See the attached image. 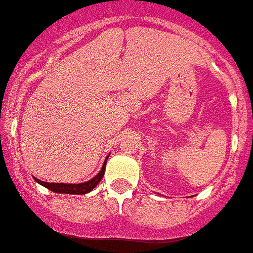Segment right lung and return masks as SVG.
Returning <instances> with one entry per match:
<instances>
[{
  "mask_svg": "<svg viewBox=\"0 0 253 253\" xmlns=\"http://www.w3.org/2000/svg\"><path fill=\"white\" fill-rule=\"evenodd\" d=\"M108 156L104 160V164L102 167L101 172L98 173L97 176L91 178L90 181L84 183H54V182H43V181H40V179H36V182H39L40 185H42L46 189L51 190L54 193H60V194H74V195H83V194H86L89 191L97 186L99 181L102 179V177L104 176V169H106V163H107Z\"/></svg>",
  "mask_w": 253,
  "mask_h": 253,
  "instance_id": "right-lung-1",
  "label": "right lung"
}]
</instances>
